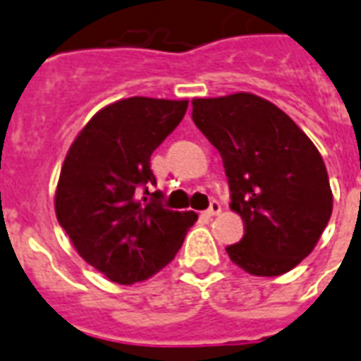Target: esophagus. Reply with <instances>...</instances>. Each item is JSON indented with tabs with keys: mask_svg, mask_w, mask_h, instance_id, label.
Masks as SVG:
<instances>
[{
	"mask_svg": "<svg viewBox=\"0 0 361 361\" xmlns=\"http://www.w3.org/2000/svg\"><path fill=\"white\" fill-rule=\"evenodd\" d=\"M220 212H222V205H220L219 201H212L211 207L207 209V214H209V216H216Z\"/></svg>",
	"mask_w": 361,
	"mask_h": 361,
	"instance_id": "esophagus-1",
	"label": "esophagus"
}]
</instances>
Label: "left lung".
Wrapping results in <instances>:
<instances>
[{"label":"left lung","mask_w":361,"mask_h":361,"mask_svg":"<svg viewBox=\"0 0 361 361\" xmlns=\"http://www.w3.org/2000/svg\"><path fill=\"white\" fill-rule=\"evenodd\" d=\"M192 118L222 156L245 235L226 252L256 276L288 273L317 247L334 209L324 160L305 131L264 97L192 99Z\"/></svg>","instance_id":"left-lung-1"}]
</instances>
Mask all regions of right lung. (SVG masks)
<instances>
[{"label": "right lung", "mask_w": 361, "mask_h": 361, "mask_svg": "<svg viewBox=\"0 0 361 361\" xmlns=\"http://www.w3.org/2000/svg\"><path fill=\"white\" fill-rule=\"evenodd\" d=\"M186 109L188 99H118L97 111L67 150L56 186V219L80 258L109 281L135 284L156 275L197 220L194 211L139 200L141 188L149 194L156 184L150 154Z\"/></svg>", "instance_id": "add662e5"}]
</instances>
